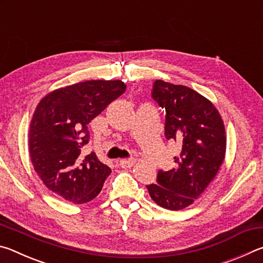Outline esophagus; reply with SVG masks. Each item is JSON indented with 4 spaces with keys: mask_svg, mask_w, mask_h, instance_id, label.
Returning <instances> with one entry per match:
<instances>
[{
    "mask_svg": "<svg viewBox=\"0 0 263 263\" xmlns=\"http://www.w3.org/2000/svg\"><path fill=\"white\" fill-rule=\"evenodd\" d=\"M118 164L123 168H130L135 164V159H122L118 161Z\"/></svg>",
    "mask_w": 263,
    "mask_h": 263,
    "instance_id": "1",
    "label": "esophagus"
}]
</instances>
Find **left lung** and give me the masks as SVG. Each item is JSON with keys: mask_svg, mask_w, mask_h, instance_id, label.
<instances>
[{"mask_svg": "<svg viewBox=\"0 0 263 263\" xmlns=\"http://www.w3.org/2000/svg\"><path fill=\"white\" fill-rule=\"evenodd\" d=\"M152 99L166 111L164 137L180 153L175 168L159 171L157 183L146 186L158 205L182 210L199 197L224 161V123L210 101L185 86L155 80Z\"/></svg>", "mask_w": 263, "mask_h": 263, "instance_id": "obj_1", "label": "left lung"}]
</instances>
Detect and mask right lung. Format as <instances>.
Returning a JSON list of instances; mask_svg holds the SVG:
<instances>
[{
  "label": "right lung",
  "mask_w": 263,
  "mask_h": 263,
  "mask_svg": "<svg viewBox=\"0 0 263 263\" xmlns=\"http://www.w3.org/2000/svg\"><path fill=\"white\" fill-rule=\"evenodd\" d=\"M126 90L121 80H91L57 89L39 102L29 130L33 168L66 201L87 203L101 193L111 169L95 152L83 153L88 124Z\"/></svg>",
  "instance_id": "obj_1"
}]
</instances>
